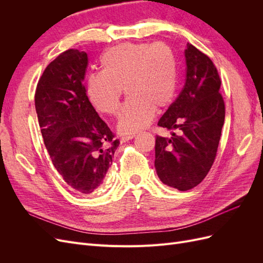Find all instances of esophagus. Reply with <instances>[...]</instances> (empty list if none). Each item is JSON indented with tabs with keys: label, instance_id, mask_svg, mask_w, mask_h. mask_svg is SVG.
Masks as SVG:
<instances>
[{
	"label": "esophagus",
	"instance_id": "esophagus-1",
	"mask_svg": "<svg viewBox=\"0 0 263 263\" xmlns=\"http://www.w3.org/2000/svg\"><path fill=\"white\" fill-rule=\"evenodd\" d=\"M134 137H135V135H134V134H132V135H126V136H123V137L121 138V141H122V142H125V141H128V140L133 139Z\"/></svg>",
	"mask_w": 263,
	"mask_h": 263
}]
</instances>
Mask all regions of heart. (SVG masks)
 I'll list each match as a JSON object with an SVG mask.
<instances>
[{
	"label": "heart",
	"mask_w": 263,
	"mask_h": 263,
	"mask_svg": "<svg viewBox=\"0 0 263 263\" xmlns=\"http://www.w3.org/2000/svg\"><path fill=\"white\" fill-rule=\"evenodd\" d=\"M101 72L86 80V95L99 112L116 115L123 89L128 100L118 119L123 134L144 129L156 108L173 101L178 85V65L173 50L163 43H122L100 58Z\"/></svg>",
	"instance_id": "heart-1"
}]
</instances>
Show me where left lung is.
Segmentation results:
<instances>
[{"instance_id":"8db88e82","label":"left lung","mask_w":263,"mask_h":263,"mask_svg":"<svg viewBox=\"0 0 263 263\" xmlns=\"http://www.w3.org/2000/svg\"><path fill=\"white\" fill-rule=\"evenodd\" d=\"M186 79L179 97L158 126L178 129L171 138L156 136L155 166L164 184L193 189L208 176L216 157L225 121L220 78L209 55L187 44Z\"/></svg>"}]
</instances>
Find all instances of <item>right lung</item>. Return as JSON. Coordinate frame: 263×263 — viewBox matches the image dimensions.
<instances>
[{
  "label": "right lung",
  "mask_w": 263,
  "mask_h": 263,
  "mask_svg": "<svg viewBox=\"0 0 263 263\" xmlns=\"http://www.w3.org/2000/svg\"><path fill=\"white\" fill-rule=\"evenodd\" d=\"M87 62L84 51H63L47 66L35 92L38 123L52 164L81 194H91L102 184L119 145L87 99Z\"/></svg>",
  "instance_id": "1"
}]
</instances>
